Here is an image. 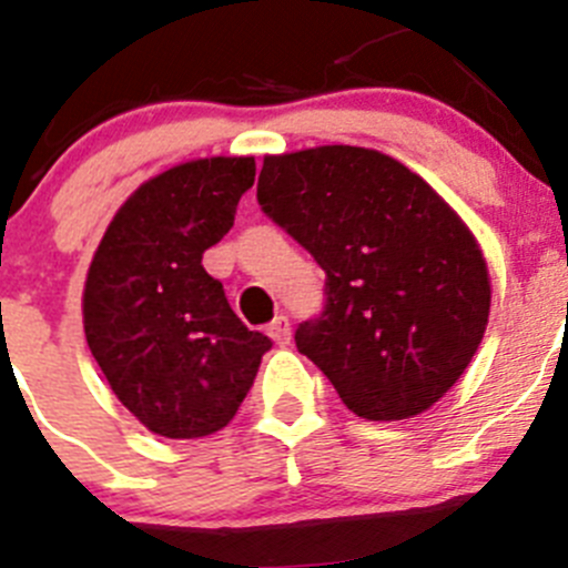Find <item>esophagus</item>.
I'll return each mask as SVG.
<instances>
[{"mask_svg": "<svg viewBox=\"0 0 568 568\" xmlns=\"http://www.w3.org/2000/svg\"><path fill=\"white\" fill-rule=\"evenodd\" d=\"M266 333H268V336H272L274 344H280V347L291 344V322H288V316H277V320H274L272 325L266 327Z\"/></svg>", "mask_w": 568, "mask_h": 568, "instance_id": "esophagus-1", "label": "esophagus"}]
</instances>
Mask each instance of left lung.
Listing matches in <instances>:
<instances>
[{
  "instance_id": "8db88e82",
  "label": "left lung",
  "mask_w": 568,
  "mask_h": 568,
  "mask_svg": "<svg viewBox=\"0 0 568 568\" xmlns=\"http://www.w3.org/2000/svg\"><path fill=\"white\" fill-rule=\"evenodd\" d=\"M260 206L327 274L325 314L296 347L364 420L432 409L468 369L490 316L479 241L404 162L356 145L263 156Z\"/></svg>"
}]
</instances>
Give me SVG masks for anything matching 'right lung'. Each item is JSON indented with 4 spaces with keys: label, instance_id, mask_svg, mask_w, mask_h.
<instances>
[{
    "label": "right lung",
    "instance_id": "obj_1",
    "mask_svg": "<svg viewBox=\"0 0 568 568\" xmlns=\"http://www.w3.org/2000/svg\"><path fill=\"white\" fill-rule=\"evenodd\" d=\"M254 156L190 159L114 212L83 285V333L120 404L168 439L221 432L272 347L248 331L201 254L232 230Z\"/></svg>",
    "mask_w": 568,
    "mask_h": 568
}]
</instances>
